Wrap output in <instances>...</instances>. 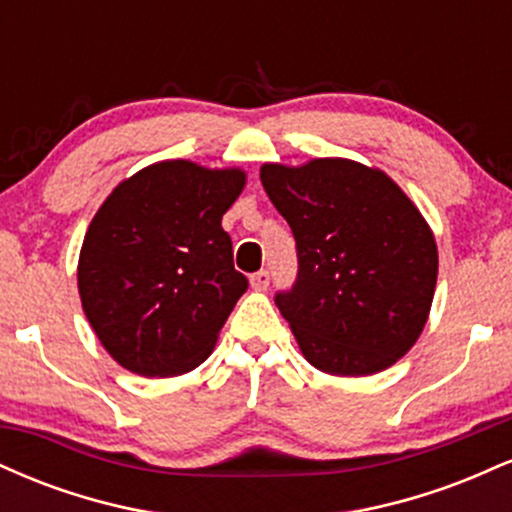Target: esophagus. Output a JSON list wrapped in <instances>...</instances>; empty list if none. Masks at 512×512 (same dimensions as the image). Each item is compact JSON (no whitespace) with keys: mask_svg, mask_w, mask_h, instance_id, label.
Returning <instances> with one entry per match:
<instances>
[{"mask_svg":"<svg viewBox=\"0 0 512 512\" xmlns=\"http://www.w3.org/2000/svg\"><path fill=\"white\" fill-rule=\"evenodd\" d=\"M250 284H252V289H255V291L267 289V286H269V272H267V269H260V272L252 274Z\"/></svg>","mask_w":512,"mask_h":512,"instance_id":"1","label":"esophagus"}]
</instances>
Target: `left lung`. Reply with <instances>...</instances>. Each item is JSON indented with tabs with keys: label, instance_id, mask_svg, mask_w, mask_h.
Listing matches in <instances>:
<instances>
[{
	"label": "left lung",
	"instance_id": "left-lung-1",
	"mask_svg": "<svg viewBox=\"0 0 512 512\" xmlns=\"http://www.w3.org/2000/svg\"><path fill=\"white\" fill-rule=\"evenodd\" d=\"M260 178L296 238V281L274 303L303 356L332 375L390 368L419 339L436 291L424 216L383 170L346 158L267 163Z\"/></svg>",
	"mask_w": 512,
	"mask_h": 512
}]
</instances>
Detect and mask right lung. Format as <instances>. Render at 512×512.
<instances>
[{
	"label": "right lung",
	"instance_id": "right-lung-1",
	"mask_svg": "<svg viewBox=\"0 0 512 512\" xmlns=\"http://www.w3.org/2000/svg\"><path fill=\"white\" fill-rule=\"evenodd\" d=\"M243 170L163 161L120 182L88 226L79 293L122 368L166 378L197 368L248 289L221 219Z\"/></svg>",
	"mask_w": 512,
	"mask_h": 512
}]
</instances>
